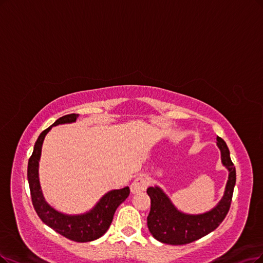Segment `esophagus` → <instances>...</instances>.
I'll return each instance as SVG.
<instances>
[{
	"label": "esophagus",
	"mask_w": 263,
	"mask_h": 263,
	"mask_svg": "<svg viewBox=\"0 0 263 263\" xmlns=\"http://www.w3.org/2000/svg\"><path fill=\"white\" fill-rule=\"evenodd\" d=\"M147 187V180L143 178V177H139L135 179L132 184H131V192L133 194L135 193H142Z\"/></svg>",
	"instance_id": "obj_1"
}]
</instances>
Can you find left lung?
I'll use <instances>...</instances> for the list:
<instances>
[{"instance_id":"1","label":"left lung","mask_w":263,"mask_h":263,"mask_svg":"<svg viewBox=\"0 0 263 263\" xmlns=\"http://www.w3.org/2000/svg\"><path fill=\"white\" fill-rule=\"evenodd\" d=\"M217 141L221 151L222 163L230 172L224 196L216 208L202 215L191 216L178 211L158 186L148 187L151 211L147 217V227L152 235L157 240L169 245L190 244L215 231L226 219L231 207L236 182V170L231 160L227 143L219 137Z\"/></svg>"}]
</instances>
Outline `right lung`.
Listing matches in <instances>:
<instances>
[{"label": "right lung", "instance_id": "add662e5", "mask_svg": "<svg viewBox=\"0 0 263 263\" xmlns=\"http://www.w3.org/2000/svg\"><path fill=\"white\" fill-rule=\"evenodd\" d=\"M78 117H79L78 114L63 116L39 135L34 144L33 153L28 161V182L29 187H30L32 205L39 218L46 226L66 238L78 242H85L95 240L105 234L111 224L117 208L129 196L130 189L126 186L121 190L108 192L90 212L80 216L63 215L47 205L42 195L37 173L39 160H40L44 138L47 132L52 129V126L74 122Z\"/></svg>", "mask_w": 263, "mask_h": 263}]
</instances>
